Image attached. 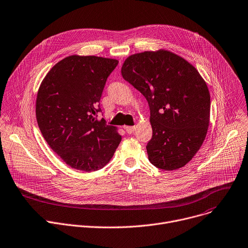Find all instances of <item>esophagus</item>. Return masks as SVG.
Segmentation results:
<instances>
[{"mask_svg":"<svg viewBox=\"0 0 248 248\" xmlns=\"http://www.w3.org/2000/svg\"><path fill=\"white\" fill-rule=\"evenodd\" d=\"M124 130L127 132V133H132L134 130H136V126H129V125H124Z\"/></svg>","mask_w":248,"mask_h":248,"instance_id":"34e87169","label":"esophagus"}]
</instances>
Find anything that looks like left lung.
<instances>
[{
    "instance_id": "left-lung-1",
    "label": "left lung",
    "mask_w": 248,
    "mask_h": 248,
    "mask_svg": "<svg viewBox=\"0 0 248 248\" xmlns=\"http://www.w3.org/2000/svg\"><path fill=\"white\" fill-rule=\"evenodd\" d=\"M122 76L150 108L149 161L166 171L184 167L208 132L211 96L206 81L190 62L165 49L128 56Z\"/></svg>"
}]
</instances>
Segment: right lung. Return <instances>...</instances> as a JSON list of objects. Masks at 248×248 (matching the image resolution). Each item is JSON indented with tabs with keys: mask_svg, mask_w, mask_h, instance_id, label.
<instances>
[{
	"mask_svg": "<svg viewBox=\"0 0 248 248\" xmlns=\"http://www.w3.org/2000/svg\"><path fill=\"white\" fill-rule=\"evenodd\" d=\"M118 63L94 55L67 56L38 88V127L50 148L71 168L85 172L103 168L122 140L118 127L97 120L106 81Z\"/></svg>",
	"mask_w": 248,
	"mask_h": 248,
	"instance_id": "obj_1",
	"label": "right lung"
}]
</instances>
